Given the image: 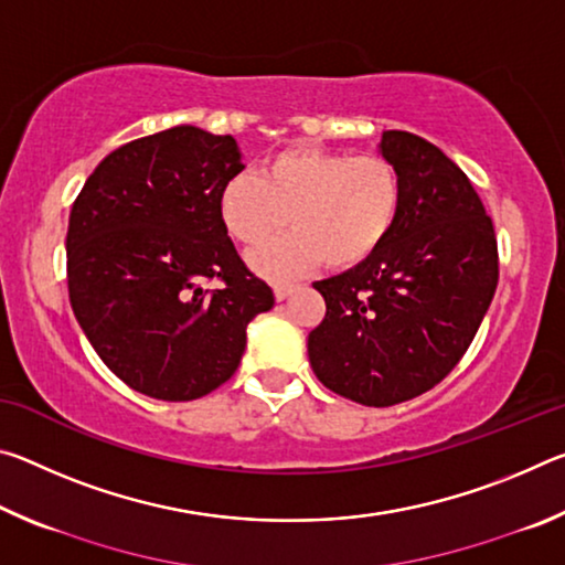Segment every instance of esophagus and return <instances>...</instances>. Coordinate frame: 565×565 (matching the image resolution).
<instances>
[{
    "label": "esophagus",
    "mask_w": 565,
    "mask_h": 565,
    "mask_svg": "<svg viewBox=\"0 0 565 565\" xmlns=\"http://www.w3.org/2000/svg\"><path fill=\"white\" fill-rule=\"evenodd\" d=\"M296 289H299V286H296V284H274L276 301H284L286 296H291Z\"/></svg>",
    "instance_id": "34e87169"
}]
</instances>
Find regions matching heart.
Segmentation results:
<instances>
[{"instance_id":"1","label":"heart","mask_w":565,"mask_h":565,"mask_svg":"<svg viewBox=\"0 0 565 565\" xmlns=\"http://www.w3.org/2000/svg\"><path fill=\"white\" fill-rule=\"evenodd\" d=\"M404 202L401 174L381 154L351 157L313 145L266 157L259 174H236L218 194V216L242 246H262L291 224L294 234L252 256L262 274L294 276L327 264L351 269L394 232Z\"/></svg>"}]
</instances>
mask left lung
I'll return each mask as SVG.
<instances>
[{"mask_svg": "<svg viewBox=\"0 0 565 565\" xmlns=\"http://www.w3.org/2000/svg\"><path fill=\"white\" fill-rule=\"evenodd\" d=\"M404 202L374 256L313 284L327 317L309 361L333 394L394 406L426 394L471 347L499 284V244L471 181L431 141L384 131Z\"/></svg>", "mask_w": 565, "mask_h": 565, "instance_id": "8db88e82", "label": "left lung"}]
</instances>
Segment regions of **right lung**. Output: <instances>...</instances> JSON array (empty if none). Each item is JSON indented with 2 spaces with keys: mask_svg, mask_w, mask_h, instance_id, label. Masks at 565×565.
I'll use <instances>...</instances> for the list:
<instances>
[{
  "mask_svg": "<svg viewBox=\"0 0 565 565\" xmlns=\"http://www.w3.org/2000/svg\"><path fill=\"white\" fill-rule=\"evenodd\" d=\"M234 137L179 124L92 171L66 232V286L94 351L129 388L194 401L234 376L246 327L274 306L218 216L242 171ZM218 280V290H204Z\"/></svg>",
  "mask_w": 565,
  "mask_h": 565,
  "instance_id": "right-lung-1",
  "label": "right lung"
}]
</instances>
